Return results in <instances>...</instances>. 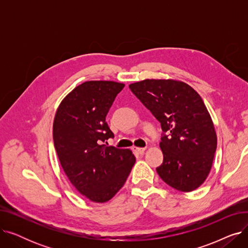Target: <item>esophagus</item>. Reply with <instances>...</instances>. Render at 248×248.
Masks as SVG:
<instances>
[{"mask_svg":"<svg viewBox=\"0 0 248 248\" xmlns=\"http://www.w3.org/2000/svg\"><path fill=\"white\" fill-rule=\"evenodd\" d=\"M134 151L136 152V153H138V154H144L145 153V151H146V149L145 148H137V147H134Z\"/></svg>","mask_w":248,"mask_h":248,"instance_id":"34e87169","label":"esophagus"}]
</instances>
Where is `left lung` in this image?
I'll list each match as a JSON object with an SVG mask.
<instances>
[{"mask_svg":"<svg viewBox=\"0 0 248 248\" xmlns=\"http://www.w3.org/2000/svg\"><path fill=\"white\" fill-rule=\"evenodd\" d=\"M128 86L161 123L164 160L155 169L161 179L182 192L199 188L211 171L217 148L214 124L201 96L175 79H145Z\"/></svg>","mask_w":248,"mask_h":248,"instance_id":"8db88e82","label":"left lung"}]
</instances>
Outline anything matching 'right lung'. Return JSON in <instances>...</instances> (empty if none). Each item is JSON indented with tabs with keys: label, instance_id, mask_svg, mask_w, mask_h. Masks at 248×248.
I'll list each match as a JSON object with an SVG mask.
<instances>
[{
	"label": "right lung",
	"instance_id": "obj_1",
	"mask_svg": "<svg viewBox=\"0 0 248 248\" xmlns=\"http://www.w3.org/2000/svg\"><path fill=\"white\" fill-rule=\"evenodd\" d=\"M124 87L115 81L83 82L63 98L54 117V147L63 171L78 192L95 203L110 200L121 190L136 162L131 150L104 145L113 138L106 116Z\"/></svg>",
	"mask_w": 248,
	"mask_h": 248
}]
</instances>
